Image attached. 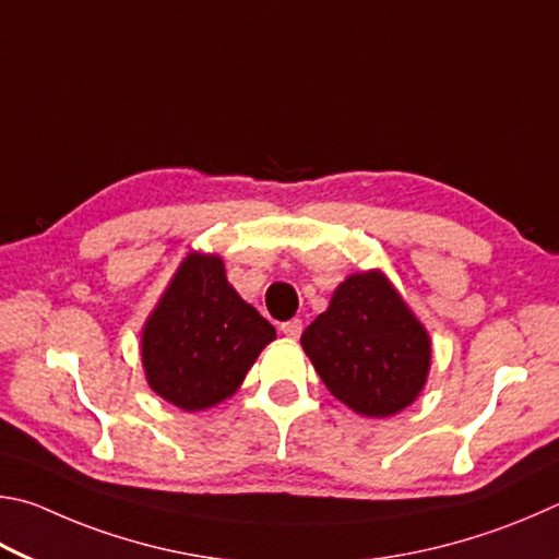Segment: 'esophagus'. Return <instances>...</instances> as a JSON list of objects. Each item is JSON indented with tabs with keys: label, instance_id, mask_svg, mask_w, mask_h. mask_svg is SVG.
Masks as SVG:
<instances>
[{
	"label": "esophagus",
	"instance_id": "1",
	"mask_svg": "<svg viewBox=\"0 0 559 559\" xmlns=\"http://www.w3.org/2000/svg\"><path fill=\"white\" fill-rule=\"evenodd\" d=\"M282 329V334L285 336H289V338H299L301 336V319H289V321H285V324L280 326Z\"/></svg>",
	"mask_w": 559,
	"mask_h": 559
}]
</instances>
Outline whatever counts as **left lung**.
<instances>
[{"instance_id":"8db88e82","label":"left lung","mask_w":559,"mask_h":559,"mask_svg":"<svg viewBox=\"0 0 559 559\" xmlns=\"http://www.w3.org/2000/svg\"><path fill=\"white\" fill-rule=\"evenodd\" d=\"M301 346L331 395L366 417L413 403L432 358L425 326L380 272L350 274Z\"/></svg>"}]
</instances>
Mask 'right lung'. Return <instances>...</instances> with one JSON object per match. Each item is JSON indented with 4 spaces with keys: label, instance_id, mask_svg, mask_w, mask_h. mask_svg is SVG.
<instances>
[{
    "label": "right lung",
    "instance_id": "right-lung-1",
    "mask_svg": "<svg viewBox=\"0 0 559 559\" xmlns=\"http://www.w3.org/2000/svg\"><path fill=\"white\" fill-rule=\"evenodd\" d=\"M272 338L270 321L228 285L223 260L191 252L144 326V373L166 403L195 413L230 397Z\"/></svg>",
    "mask_w": 559,
    "mask_h": 559
}]
</instances>
